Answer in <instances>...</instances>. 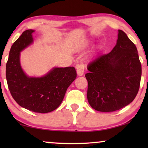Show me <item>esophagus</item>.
Wrapping results in <instances>:
<instances>
[{"label": "esophagus", "instance_id": "34e87169", "mask_svg": "<svg viewBox=\"0 0 148 148\" xmlns=\"http://www.w3.org/2000/svg\"><path fill=\"white\" fill-rule=\"evenodd\" d=\"M85 66L84 64H79L77 65V73L79 76H82L84 73Z\"/></svg>", "mask_w": 148, "mask_h": 148}]
</instances>
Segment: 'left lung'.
I'll list each match as a JSON object with an SVG mask.
<instances>
[{
  "label": "left lung",
  "instance_id": "8db88e82",
  "mask_svg": "<svg viewBox=\"0 0 148 148\" xmlns=\"http://www.w3.org/2000/svg\"><path fill=\"white\" fill-rule=\"evenodd\" d=\"M89 104L96 110L113 112L130 104L140 86L141 64L133 42L119 30L116 46L88 66Z\"/></svg>",
  "mask_w": 148,
  "mask_h": 148
}]
</instances>
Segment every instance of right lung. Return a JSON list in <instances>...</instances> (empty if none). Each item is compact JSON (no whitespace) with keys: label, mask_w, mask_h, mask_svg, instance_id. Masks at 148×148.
Instances as JSON below:
<instances>
[{"label":"right lung","mask_w":148,"mask_h":148,"mask_svg":"<svg viewBox=\"0 0 148 148\" xmlns=\"http://www.w3.org/2000/svg\"><path fill=\"white\" fill-rule=\"evenodd\" d=\"M27 29L14 42L6 64V78L12 97L19 106L40 113L52 112L61 104L69 86L77 77L73 66L54 68L42 77H29L20 65V52L33 42Z\"/></svg>","instance_id":"1"}]
</instances>
